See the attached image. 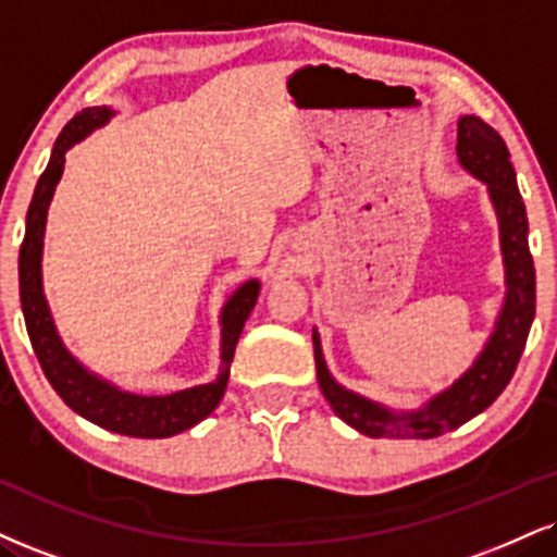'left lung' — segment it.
<instances>
[{"mask_svg":"<svg viewBox=\"0 0 557 557\" xmlns=\"http://www.w3.org/2000/svg\"><path fill=\"white\" fill-rule=\"evenodd\" d=\"M457 156L461 169L485 181L498 212L500 249L506 261V304L495 324L493 337L474 360L470 371L451 388L428 401L423 410L394 414L386 407L347 392L330 376L317 332H313V358L321 394L332 410L371 438H435L465 425L474 414L491 407L511 381L521 352H524L529 326L534 319V261L529 253L527 207L516 186L511 152L500 134L478 116H461L457 134Z\"/></svg>","mask_w":557,"mask_h":557,"instance_id":"left-lung-1","label":"left lung"}]
</instances>
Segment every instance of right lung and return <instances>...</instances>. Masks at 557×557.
I'll list each match as a JSON object with an SVG mask.
<instances>
[{
	"mask_svg": "<svg viewBox=\"0 0 557 557\" xmlns=\"http://www.w3.org/2000/svg\"><path fill=\"white\" fill-rule=\"evenodd\" d=\"M109 109H85L75 113L53 145L49 165H46L36 191H33L25 238L20 246V304H23L25 326H28V337L38 363H41L46 379H49L53 392L64 399L66 407H72L85 420L106 428V431L134 435V438H169V435H176L205 420L223 399L238 337L253 306H257L259 283L249 280L246 285H240L223 308V317H220L223 321V352H220L223 366H220L218 381H212V384L186 388V392L169 394V397H137V394L119 392V388L87 373L66 352L57 330H53L41 285L46 212H49L53 189L62 178L64 152L79 143L87 132L109 122Z\"/></svg>",
	"mask_w": 557,
	"mask_h": 557,
	"instance_id": "1",
	"label": "right lung"
}]
</instances>
